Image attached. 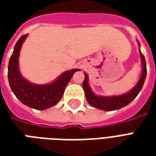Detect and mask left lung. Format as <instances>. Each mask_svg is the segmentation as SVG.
<instances>
[{
    "mask_svg": "<svg viewBox=\"0 0 156 156\" xmlns=\"http://www.w3.org/2000/svg\"><path fill=\"white\" fill-rule=\"evenodd\" d=\"M138 43L140 45V42ZM140 55L141 62H142V74H141L140 80L138 81L137 84L135 85L130 91L128 92L127 94L118 95V96H98L94 94L88 84V74L84 73L85 78L83 82V88L84 90L85 97L88 104L94 108H99L105 111H113V110H117V109L123 108L129 105L130 102L133 101L142 89L144 80L146 78V73H147L145 59L140 50Z\"/></svg>",
    "mask_w": 156,
    "mask_h": 156,
    "instance_id": "obj_1",
    "label": "left lung"
}]
</instances>
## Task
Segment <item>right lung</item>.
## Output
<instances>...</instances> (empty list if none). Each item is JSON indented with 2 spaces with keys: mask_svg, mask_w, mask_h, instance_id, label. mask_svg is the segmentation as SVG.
<instances>
[{
  "mask_svg": "<svg viewBox=\"0 0 156 156\" xmlns=\"http://www.w3.org/2000/svg\"><path fill=\"white\" fill-rule=\"evenodd\" d=\"M27 34L21 37L14 48L8 64V81L12 91L23 105L37 110H44L60 101L64 89L78 68L68 70L59 76L54 82L48 84H34L22 78L20 73L18 59L23 41Z\"/></svg>",
  "mask_w": 156,
  "mask_h": 156,
  "instance_id": "add662e5",
  "label": "right lung"
}]
</instances>
